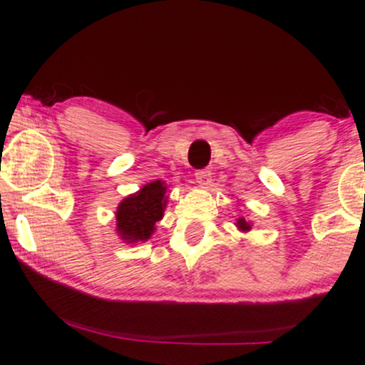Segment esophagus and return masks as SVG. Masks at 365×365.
Here are the masks:
<instances>
[{
    "mask_svg": "<svg viewBox=\"0 0 365 365\" xmlns=\"http://www.w3.org/2000/svg\"><path fill=\"white\" fill-rule=\"evenodd\" d=\"M195 180L200 187H207L211 183V171L209 170H199L195 173Z\"/></svg>",
    "mask_w": 365,
    "mask_h": 365,
    "instance_id": "1",
    "label": "esophagus"
}]
</instances>
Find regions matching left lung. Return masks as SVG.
Wrapping results in <instances>:
<instances>
[{
    "label": "left lung",
    "mask_w": 365,
    "mask_h": 365,
    "mask_svg": "<svg viewBox=\"0 0 365 365\" xmlns=\"http://www.w3.org/2000/svg\"><path fill=\"white\" fill-rule=\"evenodd\" d=\"M237 228L242 230V232H249L250 223H249V221H245V217H238V220H237Z\"/></svg>",
    "instance_id": "1"
}]
</instances>
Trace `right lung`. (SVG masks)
<instances>
[{"label": "right lung", "mask_w": 365, "mask_h": 365, "mask_svg": "<svg viewBox=\"0 0 365 365\" xmlns=\"http://www.w3.org/2000/svg\"><path fill=\"white\" fill-rule=\"evenodd\" d=\"M166 188L165 182L156 180L121 200L116 209V232L121 240L137 244L150 238L156 230L154 226L165 215Z\"/></svg>", "instance_id": "right-lung-1"}]
</instances>
